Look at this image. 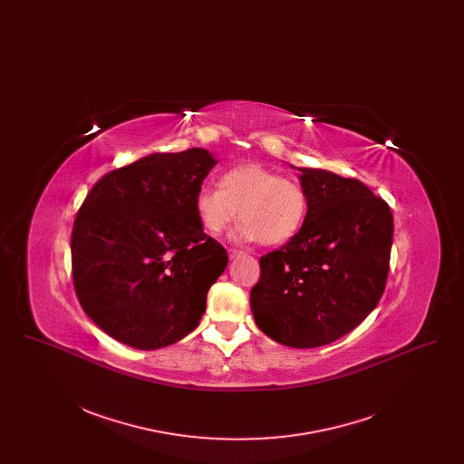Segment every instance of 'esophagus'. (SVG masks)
Here are the masks:
<instances>
[{
	"instance_id": "obj_1",
	"label": "esophagus",
	"mask_w": 464,
	"mask_h": 464,
	"mask_svg": "<svg viewBox=\"0 0 464 464\" xmlns=\"http://www.w3.org/2000/svg\"><path fill=\"white\" fill-rule=\"evenodd\" d=\"M240 256H245L243 250H240V248H229V257H231V259H237V257H240Z\"/></svg>"
}]
</instances>
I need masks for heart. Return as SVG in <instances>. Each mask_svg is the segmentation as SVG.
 <instances>
[{
  "mask_svg": "<svg viewBox=\"0 0 464 464\" xmlns=\"http://www.w3.org/2000/svg\"><path fill=\"white\" fill-rule=\"evenodd\" d=\"M308 207V193L297 180L257 163L224 172L219 188L203 186L195 197V210L205 231L219 235L240 218L237 237L267 245L294 238L304 226Z\"/></svg>",
  "mask_w": 464,
  "mask_h": 464,
  "instance_id": "obj_1",
  "label": "heart"
}]
</instances>
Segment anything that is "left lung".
Returning a JSON list of instances; mask_svg holds the SVG:
<instances>
[{
  "instance_id": "left-lung-1",
  "label": "left lung",
  "mask_w": 464,
  "mask_h": 464,
  "mask_svg": "<svg viewBox=\"0 0 464 464\" xmlns=\"http://www.w3.org/2000/svg\"><path fill=\"white\" fill-rule=\"evenodd\" d=\"M308 218L301 231L261 257L250 290L257 327L290 348H318L353 331L377 306L388 280L393 214L360 180L301 169Z\"/></svg>"
}]
</instances>
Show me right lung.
<instances>
[{
    "instance_id": "right-lung-1",
    "label": "right lung",
    "mask_w": 464,
    "mask_h": 464,
    "mask_svg": "<svg viewBox=\"0 0 464 464\" xmlns=\"http://www.w3.org/2000/svg\"><path fill=\"white\" fill-rule=\"evenodd\" d=\"M214 165L199 148L144 156L101 177L82 203L71 235L72 284L90 320L116 341L158 350L198 327L227 266L195 210Z\"/></svg>"
}]
</instances>
